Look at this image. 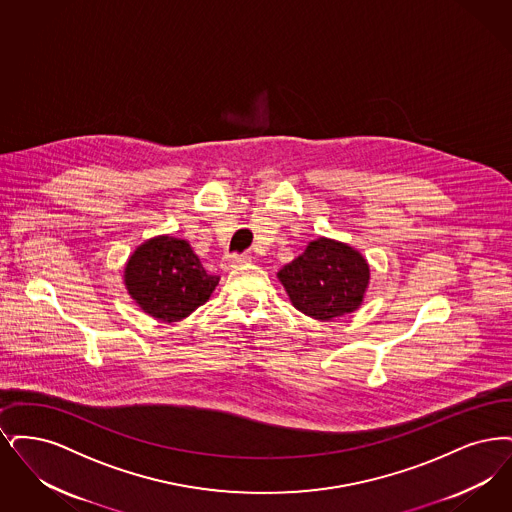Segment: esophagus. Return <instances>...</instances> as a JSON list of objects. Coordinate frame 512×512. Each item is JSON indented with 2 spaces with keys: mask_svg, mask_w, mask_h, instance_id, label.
Instances as JSON below:
<instances>
[{
  "mask_svg": "<svg viewBox=\"0 0 512 512\" xmlns=\"http://www.w3.org/2000/svg\"><path fill=\"white\" fill-rule=\"evenodd\" d=\"M248 262H250L248 254H231L223 260V266H225V269H231V267L245 266Z\"/></svg>",
  "mask_w": 512,
  "mask_h": 512,
  "instance_id": "34e87169",
  "label": "esophagus"
}]
</instances>
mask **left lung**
I'll return each mask as SVG.
<instances>
[{
  "label": "left lung",
  "mask_w": 512,
  "mask_h": 512,
  "mask_svg": "<svg viewBox=\"0 0 512 512\" xmlns=\"http://www.w3.org/2000/svg\"><path fill=\"white\" fill-rule=\"evenodd\" d=\"M296 310L331 321L356 312L369 285V266L352 246L317 239L279 273Z\"/></svg>",
  "instance_id": "obj_1"
}]
</instances>
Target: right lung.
I'll return each instance as SVG.
<instances>
[{"label":"right lung","mask_w":512,"mask_h":512,"mask_svg":"<svg viewBox=\"0 0 512 512\" xmlns=\"http://www.w3.org/2000/svg\"><path fill=\"white\" fill-rule=\"evenodd\" d=\"M220 283L206 273L187 241L156 237L139 246L126 266V287L139 308L174 323L202 306Z\"/></svg>","instance_id":"add662e5"}]
</instances>
